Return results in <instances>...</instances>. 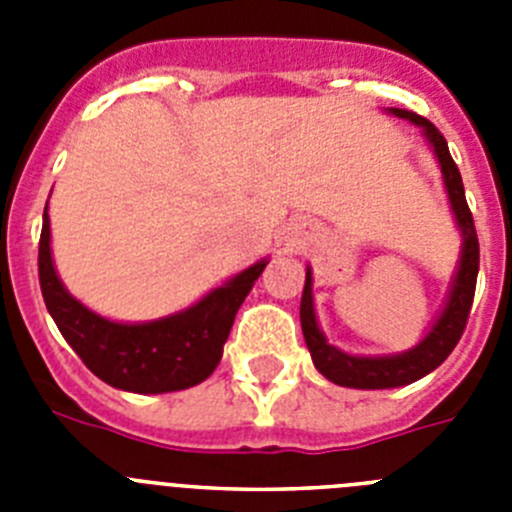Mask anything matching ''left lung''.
<instances>
[{
  "label": "left lung",
  "mask_w": 512,
  "mask_h": 512,
  "mask_svg": "<svg viewBox=\"0 0 512 512\" xmlns=\"http://www.w3.org/2000/svg\"><path fill=\"white\" fill-rule=\"evenodd\" d=\"M390 112L395 117L410 120L413 125L423 128L425 140L431 143L433 153H436L438 166H441L443 174V184H446V194H449L451 210H454L456 225L461 230V259L454 284H451V292L446 297V307L441 310L433 328L425 333V338L418 346L392 356H351L346 351H341V348L330 346L328 338L320 330L318 318H315V305H312V271L307 269L305 289H302L300 302V320L305 343L310 348L312 364L333 384L354 387V390H390V387H402V384L415 382V379L431 374L436 366H441L446 361V356L456 348L464 328H467L469 310H472L474 300V287H477V230H474L472 210H469L467 197H464L461 174L449 153V143L438 133L436 125L425 120V117L415 115L410 110H397V107H390Z\"/></svg>",
  "instance_id": "8db88e82"
}]
</instances>
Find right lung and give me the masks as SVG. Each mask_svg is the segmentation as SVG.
Masks as SVG:
<instances>
[{
	"label": "right lung",
	"instance_id": "obj_1",
	"mask_svg": "<svg viewBox=\"0 0 512 512\" xmlns=\"http://www.w3.org/2000/svg\"><path fill=\"white\" fill-rule=\"evenodd\" d=\"M266 264V259L256 261L223 287L212 289L197 305L169 318L151 323H115L81 305L63 287L51 256L48 205L43 212L38 274L45 307L89 372L125 392L161 395L205 382L220 364L235 312Z\"/></svg>",
	"mask_w": 512,
	"mask_h": 512
}]
</instances>
